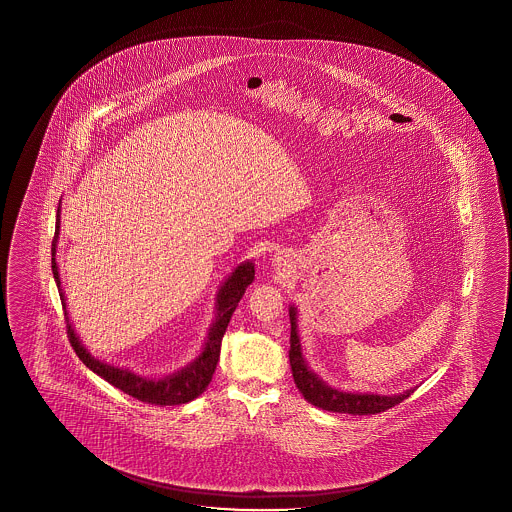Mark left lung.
<instances>
[{
  "label": "left lung",
  "mask_w": 512,
  "mask_h": 512,
  "mask_svg": "<svg viewBox=\"0 0 512 512\" xmlns=\"http://www.w3.org/2000/svg\"><path fill=\"white\" fill-rule=\"evenodd\" d=\"M289 319H291V349H289L291 370H293L296 387L311 405L332 413L375 415L402 403L405 398L413 394L415 388L405 390L403 394L381 396V394H362V392H341L336 388L328 387L323 379H319L315 373L311 372L304 360L298 330H296L295 306L289 308Z\"/></svg>",
  "instance_id": "8db88e82"
}]
</instances>
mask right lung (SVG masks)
Segmentation results:
<instances>
[{
    "instance_id": "right-lung-1",
    "label": "right lung",
    "mask_w": 512,
    "mask_h": 512,
    "mask_svg": "<svg viewBox=\"0 0 512 512\" xmlns=\"http://www.w3.org/2000/svg\"><path fill=\"white\" fill-rule=\"evenodd\" d=\"M58 219H56V236L52 242V274L56 279V285L60 289V298H62L63 310H65V295L62 291V281H60V272L56 264V242L60 234V206H58ZM255 278V266L253 263L240 264L234 268L233 274L225 279L217 293L216 319L210 325V332L204 341L201 355L189 362L186 368L180 372L172 373L161 379H150L142 377L137 373L129 372L125 368L110 366L107 362L93 358L86 347L80 343L75 328L69 323L67 317V336L75 349L78 358L99 377H103L112 387L120 388L125 394L137 398L139 402L152 403V405H180V403L191 402L197 396H201L206 387L212 381V375L216 372L217 360H219V351H221V340L223 334L229 326V321L233 317L234 310L240 302V298L246 293L249 283ZM67 315V313H65Z\"/></svg>"
}]
</instances>
